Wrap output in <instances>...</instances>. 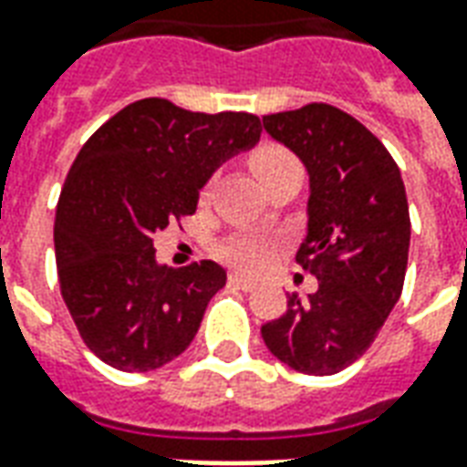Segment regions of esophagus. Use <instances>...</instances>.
Wrapping results in <instances>:
<instances>
[{
	"instance_id": "34e87169",
	"label": "esophagus",
	"mask_w": 467,
	"mask_h": 467,
	"mask_svg": "<svg viewBox=\"0 0 467 467\" xmlns=\"http://www.w3.org/2000/svg\"><path fill=\"white\" fill-rule=\"evenodd\" d=\"M227 283L233 285V287H240V290H254V287H257V283H254V280H250V277H243V275H230V277H227Z\"/></svg>"
}]
</instances>
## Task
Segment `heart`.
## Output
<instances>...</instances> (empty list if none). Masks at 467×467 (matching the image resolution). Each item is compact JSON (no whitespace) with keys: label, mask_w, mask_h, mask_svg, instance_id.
<instances>
[{"label":"heart","mask_w":467,"mask_h":467,"mask_svg":"<svg viewBox=\"0 0 467 467\" xmlns=\"http://www.w3.org/2000/svg\"><path fill=\"white\" fill-rule=\"evenodd\" d=\"M250 167L254 174L263 180V184L273 177V174L283 172L287 167H300L293 154L287 152L280 144H260L253 154H250ZM210 187L202 190V200H207ZM275 253V240L267 234L260 233H240L230 237L227 243L220 244V257L224 263L234 267V270H243V273H253L260 270Z\"/></svg>","instance_id":"obj_1"}]
</instances>
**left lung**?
I'll list each match as a JSON object with an SVG mask.
<instances>
[{
    "label": "left lung",
    "instance_id": "8db88e82",
    "mask_svg": "<svg viewBox=\"0 0 467 467\" xmlns=\"http://www.w3.org/2000/svg\"><path fill=\"white\" fill-rule=\"evenodd\" d=\"M310 177L307 234L297 263L317 277L303 300L263 325L267 350L305 375H333L368 350L400 300L410 213L400 170L375 134L323 102L263 117Z\"/></svg>",
    "mask_w": 467,
    "mask_h": 467
}]
</instances>
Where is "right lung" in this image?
Here are the masks:
<instances>
[{
    "instance_id": "right-lung-1",
    "label": "right lung",
    "mask_w": 467,
    "mask_h": 467,
    "mask_svg": "<svg viewBox=\"0 0 467 467\" xmlns=\"http://www.w3.org/2000/svg\"><path fill=\"white\" fill-rule=\"evenodd\" d=\"M260 134L247 112L204 115L150 97L79 150L57 204L55 254L67 310L99 360L147 372L190 348L227 273L213 260L160 265L154 234L192 214L217 167Z\"/></svg>"
}]
</instances>
